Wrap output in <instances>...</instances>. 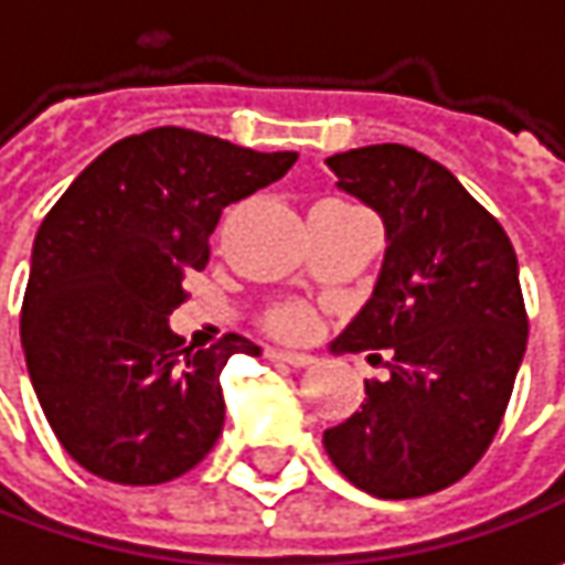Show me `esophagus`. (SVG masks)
<instances>
[{"label": "esophagus", "instance_id": "obj_1", "mask_svg": "<svg viewBox=\"0 0 565 565\" xmlns=\"http://www.w3.org/2000/svg\"><path fill=\"white\" fill-rule=\"evenodd\" d=\"M267 355H270L273 361H286V364H292V367H308V364H315V355L292 352V349H270Z\"/></svg>", "mask_w": 565, "mask_h": 565}]
</instances>
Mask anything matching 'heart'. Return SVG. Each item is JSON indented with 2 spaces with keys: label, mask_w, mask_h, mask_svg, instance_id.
Here are the masks:
<instances>
[{
  "label": "heart",
  "mask_w": 565,
  "mask_h": 565,
  "mask_svg": "<svg viewBox=\"0 0 565 565\" xmlns=\"http://www.w3.org/2000/svg\"><path fill=\"white\" fill-rule=\"evenodd\" d=\"M273 327L286 337H301L308 330V315L301 308H282L273 317Z\"/></svg>",
  "instance_id": "heart-1"
}]
</instances>
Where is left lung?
<instances>
[{"instance_id": "8db88e82", "label": "left lung", "mask_w": 565, "mask_h": 565, "mask_svg": "<svg viewBox=\"0 0 565 565\" xmlns=\"http://www.w3.org/2000/svg\"><path fill=\"white\" fill-rule=\"evenodd\" d=\"M327 166L386 228L374 295L337 345L386 349L390 380H364L367 399L323 430V449L371 497H427L478 466L510 405L529 342L519 260L459 179L412 147H359Z\"/></svg>"}]
</instances>
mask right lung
<instances>
[{
	"label": "right lung",
	"instance_id": "add662e5",
	"mask_svg": "<svg viewBox=\"0 0 565 565\" xmlns=\"http://www.w3.org/2000/svg\"><path fill=\"white\" fill-rule=\"evenodd\" d=\"M298 153H257L188 128H150L103 150L40 223L21 345L43 415L77 466L147 488L194 468L223 434L220 374L260 345L213 349L169 330L185 276L235 204L282 179Z\"/></svg>",
	"mask_w": 565,
	"mask_h": 565
}]
</instances>
